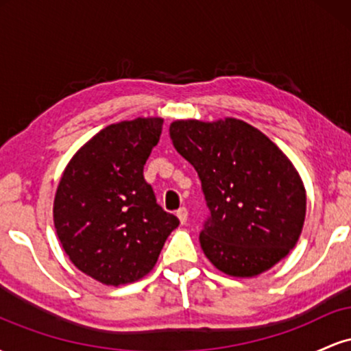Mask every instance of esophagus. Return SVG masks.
Segmentation results:
<instances>
[{
	"instance_id": "esophagus-1",
	"label": "esophagus",
	"mask_w": 351,
	"mask_h": 351,
	"mask_svg": "<svg viewBox=\"0 0 351 351\" xmlns=\"http://www.w3.org/2000/svg\"><path fill=\"white\" fill-rule=\"evenodd\" d=\"M176 216H178L180 223L184 224L188 221V209L186 208H180L178 211H176Z\"/></svg>"
}]
</instances>
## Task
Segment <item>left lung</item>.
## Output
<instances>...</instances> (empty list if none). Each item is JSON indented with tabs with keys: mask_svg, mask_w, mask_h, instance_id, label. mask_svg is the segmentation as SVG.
I'll use <instances>...</instances> for the list:
<instances>
[{
	"mask_svg": "<svg viewBox=\"0 0 351 351\" xmlns=\"http://www.w3.org/2000/svg\"><path fill=\"white\" fill-rule=\"evenodd\" d=\"M170 136L201 180L209 216L199 243L211 264L254 277L284 259L300 237L307 198L280 148L237 119L176 120Z\"/></svg>",
	"mask_w": 351,
	"mask_h": 351,
	"instance_id": "8db88e82",
	"label": "left lung"
}]
</instances>
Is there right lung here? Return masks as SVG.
Returning <instances> with one entry per match:
<instances>
[{"label":"right lung","instance_id":"obj_1","mask_svg":"<svg viewBox=\"0 0 351 351\" xmlns=\"http://www.w3.org/2000/svg\"><path fill=\"white\" fill-rule=\"evenodd\" d=\"M163 119L125 120L100 130L72 156L54 198V226L72 264L106 285L142 279L178 217L163 211L143 167Z\"/></svg>","mask_w":351,"mask_h":351}]
</instances>
